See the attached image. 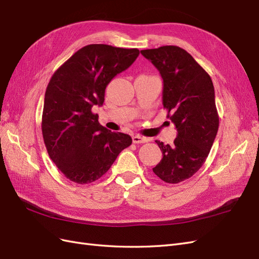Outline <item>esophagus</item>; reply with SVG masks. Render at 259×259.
<instances>
[{
	"mask_svg": "<svg viewBox=\"0 0 259 259\" xmlns=\"http://www.w3.org/2000/svg\"><path fill=\"white\" fill-rule=\"evenodd\" d=\"M132 141H134V143H136V144H139V143H145V142L149 141V140H147L144 137L136 135V136L132 137Z\"/></svg>",
	"mask_w": 259,
	"mask_h": 259,
	"instance_id": "34e87169",
	"label": "esophagus"
}]
</instances>
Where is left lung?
<instances>
[{"label":"left lung","mask_w":259,"mask_h":259,"mask_svg":"<svg viewBox=\"0 0 259 259\" xmlns=\"http://www.w3.org/2000/svg\"><path fill=\"white\" fill-rule=\"evenodd\" d=\"M162 78V105L177 129L174 144L156 141L162 158L154 174L167 183L191 178L207 158L219 127L209 75L186 50L175 46L142 50Z\"/></svg>","instance_id":"8db88e82"}]
</instances>
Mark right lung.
I'll use <instances>...</instances> for the list:
<instances>
[{
	"instance_id": "right-lung-1",
	"label": "right lung",
	"mask_w": 259,
	"mask_h": 259,
	"mask_svg": "<svg viewBox=\"0 0 259 259\" xmlns=\"http://www.w3.org/2000/svg\"><path fill=\"white\" fill-rule=\"evenodd\" d=\"M139 54L138 49L90 44L52 76L44 97L42 135L50 158L70 181L84 184L100 179L131 145L129 135L101 125L92 108L103 105L107 84Z\"/></svg>"
}]
</instances>
